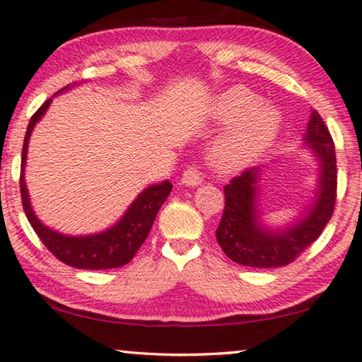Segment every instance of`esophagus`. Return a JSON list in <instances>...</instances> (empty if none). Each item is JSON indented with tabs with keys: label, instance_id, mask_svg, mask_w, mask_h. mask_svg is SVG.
<instances>
[{
	"label": "esophagus",
	"instance_id": "34e87169",
	"mask_svg": "<svg viewBox=\"0 0 362 362\" xmlns=\"http://www.w3.org/2000/svg\"><path fill=\"white\" fill-rule=\"evenodd\" d=\"M182 183L187 187H197L202 183V174L195 165L187 167L182 174Z\"/></svg>",
	"mask_w": 362,
	"mask_h": 362
}]
</instances>
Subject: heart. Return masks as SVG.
Segmentation results:
<instances>
[{
  "label": "heart",
  "mask_w": 362,
  "mask_h": 362,
  "mask_svg": "<svg viewBox=\"0 0 362 362\" xmlns=\"http://www.w3.org/2000/svg\"><path fill=\"white\" fill-rule=\"evenodd\" d=\"M215 118L234 124L213 142L208 151L210 164L220 172L243 169L257 159L281 129V111L262 103V98L246 86H233L221 93L213 106Z\"/></svg>",
  "instance_id": "1"
}]
</instances>
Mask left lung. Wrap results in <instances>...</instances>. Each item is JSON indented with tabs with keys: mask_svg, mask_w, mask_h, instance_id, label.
<instances>
[{
	"mask_svg": "<svg viewBox=\"0 0 362 362\" xmlns=\"http://www.w3.org/2000/svg\"><path fill=\"white\" fill-rule=\"evenodd\" d=\"M305 144L318 159V188L312 205L292 225L279 230L262 225L257 205L262 172L259 167L244 170L225 185V210L216 241L231 261L259 269L287 266L325 230L336 203V154L332 134L317 111L310 116Z\"/></svg>",
	"mask_w": 362,
	"mask_h": 362,
	"instance_id": "1",
	"label": "left lung"
}]
</instances>
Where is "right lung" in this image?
Instances as JSON below:
<instances>
[{
  "label": "right lung",
  "mask_w": 362,
  "mask_h": 362,
  "mask_svg": "<svg viewBox=\"0 0 362 362\" xmlns=\"http://www.w3.org/2000/svg\"><path fill=\"white\" fill-rule=\"evenodd\" d=\"M65 86L59 91L69 90ZM49 98L44 101V105L35 111L28 124L26 136H24L23 154H21V179H19V188H21L23 208L26 213L30 226L44 243V246L54 254L59 261H62L67 266L77 269H88V271H103V269H115L128 264L137 249L142 246L146 241L147 234H149L152 223H154L157 211L164 205V202L172 192V183L164 180L156 185L147 187L142 190L131 206L126 210L123 218L110 228V230L88 234V236H67V234L57 233L50 230L37 216L34 215L33 206H30L29 193L26 188V180H24V167H26L28 159V146L29 137L33 132L35 123L45 115V111L50 106Z\"/></svg>",
  "instance_id": "1"
}]
</instances>
